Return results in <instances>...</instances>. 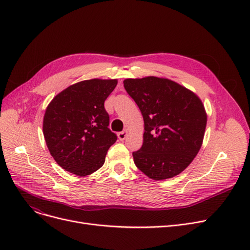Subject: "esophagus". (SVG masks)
Segmentation results:
<instances>
[{
	"instance_id": "34e87169",
	"label": "esophagus",
	"mask_w": 250,
	"mask_h": 250,
	"mask_svg": "<svg viewBox=\"0 0 250 250\" xmlns=\"http://www.w3.org/2000/svg\"><path fill=\"white\" fill-rule=\"evenodd\" d=\"M127 133H128V130H127V129H125V130H123V132L118 133V134H117V137H118V139H120L121 141H124V140L125 139V137L127 136Z\"/></svg>"
}]
</instances>
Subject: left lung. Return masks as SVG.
<instances>
[{
	"instance_id": "obj_1",
	"label": "left lung",
	"mask_w": 250,
	"mask_h": 250,
	"mask_svg": "<svg viewBox=\"0 0 250 250\" xmlns=\"http://www.w3.org/2000/svg\"><path fill=\"white\" fill-rule=\"evenodd\" d=\"M124 86L139 106L145 125L143 146L133 152L136 166L154 180L178 175L202 147L207 125L202 100L166 78L125 79Z\"/></svg>"
}]
</instances>
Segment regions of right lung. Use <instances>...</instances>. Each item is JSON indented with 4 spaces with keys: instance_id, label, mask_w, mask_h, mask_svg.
Here are the masks:
<instances>
[{
    "instance_id": "obj_1",
    "label": "right lung",
    "mask_w": 250,
    "mask_h": 250,
    "mask_svg": "<svg viewBox=\"0 0 250 250\" xmlns=\"http://www.w3.org/2000/svg\"><path fill=\"white\" fill-rule=\"evenodd\" d=\"M116 79H91L73 84L52 99L43 117V136L55 161L65 171L86 176L105 161L116 135L107 127L104 101Z\"/></svg>"
}]
</instances>
